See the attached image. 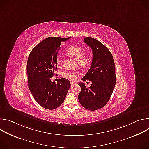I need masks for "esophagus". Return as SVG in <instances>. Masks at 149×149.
<instances>
[{
  "label": "esophagus",
  "instance_id": "1",
  "mask_svg": "<svg viewBox=\"0 0 149 149\" xmlns=\"http://www.w3.org/2000/svg\"><path fill=\"white\" fill-rule=\"evenodd\" d=\"M75 84V83L74 82H71V86H74Z\"/></svg>",
  "mask_w": 149,
  "mask_h": 149
}]
</instances>
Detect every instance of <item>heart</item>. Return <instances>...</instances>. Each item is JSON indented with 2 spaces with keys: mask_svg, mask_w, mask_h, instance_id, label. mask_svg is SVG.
<instances>
[{
  "mask_svg": "<svg viewBox=\"0 0 149 149\" xmlns=\"http://www.w3.org/2000/svg\"><path fill=\"white\" fill-rule=\"evenodd\" d=\"M67 52L69 55L77 59L80 65H85L88 61V57L84 55V49L79 45H72L70 46L67 49ZM56 63L58 67H60L62 65V59L60 55L57 56L56 58ZM63 77L71 81H75L77 79L76 74L72 71H66L63 72Z\"/></svg>",
  "mask_w": 149,
  "mask_h": 149,
  "instance_id": "b5f03b06",
  "label": "heart"
}]
</instances>
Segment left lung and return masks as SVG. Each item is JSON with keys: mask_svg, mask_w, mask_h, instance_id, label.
I'll list each match as a JSON object with an SVG mask.
<instances>
[{"mask_svg": "<svg viewBox=\"0 0 149 149\" xmlns=\"http://www.w3.org/2000/svg\"><path fill=\"white\" fill-rule=\"evenodd\" d=\"M84 42L93 50V60L82 80H89L92 84L87 88L84 83L78 84L81 87L78 100L85 109L95 111L104 107L114 91L116 80L114 61L108 48L98 40L86 37Z\"/></svg>", "mask_w": 149, "mask_h": 149, "instance_id": "8db88e82", "label": "left lung"}]
</instances>
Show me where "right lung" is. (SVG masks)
<instances>
[{
  "label": "right lung",
  "instance_id": "right-lung-1",
  "mask_svg": "<svg viewBox=\"0 0 149 149\" xmlns=\"http://www.w3.org/2000/svg\"><path fill=\"white\" fill-rule=\"evenodd\" d=\"M70 38L48 37L40 42L31 52L26 70L28 87L36 101L44 109L54 110L63 103L71 84L61 78L57 84L51 78L57 70L56 58L62 42Z\"/></svg>",
  "mask_w": 149,
  "mask_h": 149
}]
</instances>
